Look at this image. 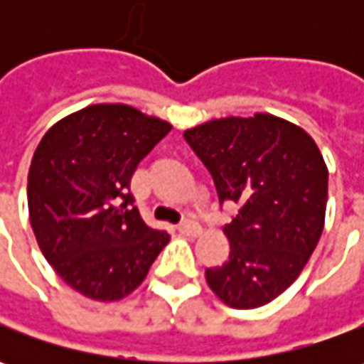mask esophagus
<instances>
[{
  "mask_svg": "<svg viewBox=\"0 0 364 364\" xmlns=\"http://www.w3.org/2000/svg\"><path fill=\"white\" fill-rule=\"evenodd\" d=\"M178 231H180V235H184V237H196V235H200V225L194 223V220H182L178 225Z\"/></svg>",
  "mask_w": 364,
  "mask_h": 364,
  "instance_id": "obj_1",
  "label": "esophagus"
}]
</instances>
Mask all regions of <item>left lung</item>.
Listing matches in <instances>:
<instances>
[{
  "label": "left lung",
  "instance_id": "8db88e82",
  "mask_svg": "<svg viewBox=\"0 0 364 364\" xmlns=\"http://www.w3.org/2000/svg\"><path fill=\"white\" fill-rule=\"evenodd\" d=\"M220 204H239L225 235L231 255L206 269L227 306H265L291 286L324 229L328 168L301 127L269 113L206 121L184 132Z\"/></svg>",
  "mask_w": 364,
  "mask_h": 364
}]
</instances>
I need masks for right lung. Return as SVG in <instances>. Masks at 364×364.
Returning <instances> with one entry per match:
<instances>
[{"label":"right lung","mask_w":364,"mask_h":364,"mask_svg":"<svg viewBox=\"0 0 364 364\" xmlns=\"http://www.w3.org/2000/svg\"><path fill=\"white\" fill-rule=\"evenodd\" d=\"M172 125L129 105L101 103L44 133L28 172L36 241L66 286L97 301L129 296L170 235L133 206L137 164Z\"/></svg>","instance_id":"right-lung-1"}]
</instances>
